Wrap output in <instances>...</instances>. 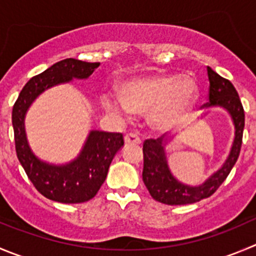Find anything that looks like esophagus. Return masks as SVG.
<instances>
[{"mask_svg": "<svg viewBox=\"0 0 256 256\" xmlns=\"http://www.w3.org/2000/svg\"><path fill=\"white\" fill-rule=\"evenodd\" d=\"M124 142H126V144H140V138L138 137L137 134H134V133H126V136H124Z\"/></svg>", "mask_w": 256, "mask_h": 256, "instance_id": "34e87169", "label": "esophagus"}]
</instances>
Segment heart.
I'll use <instances>...</instances> for the list:
<instances>
[{"instance_id":"heart-1","label":"heart","mask_w":256,"mask_h":256,"mask_svg":"<svg viewBox=\"0 0 256 256\" xmlns=\"http://www.w3.org/2000/svg\"><path fill=\"white\" fill-rule=\"evenodd\" d=\"M198 88L190 75H150L126 82L120 96L104 94L103 106L112 116L126 119L133 112L148 113L157 130H171L196 103Z\"/></svg>"}]
</instances>
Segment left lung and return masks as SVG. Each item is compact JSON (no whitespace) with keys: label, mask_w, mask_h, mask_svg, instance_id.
<instances>
[{"label":"left lung","mask_w":256,"mask_h":256,"mask_svg":"<svg viewBox=\"0 0 256 256\" xmlns=\"http://www.w3.org/2000/svg\"><path fill=\"white\" fill-rule=\"evenodd\" d=\"M208 102L206 108L220 106L228 110L235 126V137L228 158L220 170L211 174L202 184L188 186L174 177L167 163L164 143L167 140H147L143 143V182L150 196L158 202L166 205H187L210 197L221 186L228 176L240 154L242 143V132L245 126V114L239 94L225 78L220 76L208 66Z\"/></svg>","instance_id":"left-lung-1"}]
</instances>
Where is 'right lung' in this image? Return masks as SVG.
<instances>
[{
	"instance_id": "add662e5",
	"label": "right lung",
	"mask_w": 256,
	"mask_h": 256,
	"mask_svg": "<svg viewBox=\"0 0 256 256\" xmlns=\"http://www.w3.org/2000/svg\"><path fill=\"white\" fill-rule=\"evenodd\" d=\"M100 62L65 59L31 78L21 90L12 109L17 158L41 194L62 204H80L93 198L104 184L116 153L123 147L122 133L92 130L80 154L66 164H51L36 157L28 146L25 116L32 102L51 86L88 79Z\"/></svg>"
}]
</instances>
